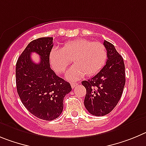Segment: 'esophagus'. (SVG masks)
<instances>
[{
  "instance_id": "esophagus-1",
  "label": "esophagus",
  "mask_w": 146,
  "mask_h": 146,
  "mask_svg": "<svg viewBox=\"0 0 146 146\" xmlns=\"http://www.w3.org/2000/svg\"><path fill=\"white\" fill-rule=\"evenodd\" d=\"M70 85H71L72 88H75L76 86H77V85H78V84H77V83H71V84H70Z\"/></svg>"
}]
</instances>
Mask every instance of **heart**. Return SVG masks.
<instances>
[{"label": "heart", "instance_id": "b5f03b06", "mask_svg": "<svg viewBox=\"0 0 146 146\" xmlns=\"http://www.w3.org/2000/svg\"><path fill=\"white\" fill-rule=\"evenodd\" d=\"M107 58V49L104 44L86 39L67 42L62 48H52L49 54L51 65L59 73H64L73 60L75 65L66 75L70 81L79 79L84 75H95L103 68Z\"/></svg>", "mask_w": 146, "mask_h": 146}]
</instances>
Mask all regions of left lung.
<instances>
[{
  "label": "left lung",
  "mask_w": 146,
  "mask_h": 146,
  "mask_svg": "<svg viewBox=\"0 0 146 146\" xmlns=\"http://www.w3.org/2000/svg\"><path fill=\"white\" fill-rule=\"evenodd\" d=\"M108 52L106 64L97 75L88 81H83L86 94L84 106L91 114L105 115L118 104L125 85V66L124 60L114 46L104 40Z\"/></svg>",
  "instance_id": "left-lung-1"
}]
</instances>
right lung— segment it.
I'll return each mask as SVG.
<instances>
[{"label": "right lung", "mask_w": 146, "mask_h": 146, "mask_svg": "<svg viewBox=\"0 0 146 146\" xmlns=\"http://www.w3.org/2000/svg\"><path fill=\"white\" fill-rule=\"evenodd\" d=\"M52 47V37L35 39L25 48L16 65V84L22 104L33 115L46 121L60 116L64 98L72 90L70 84L51 69L49 54ZM33 52L40 56L38 64L31 59Z\"/></svg>", "instance_id": "add662e5"}]
</instances>
